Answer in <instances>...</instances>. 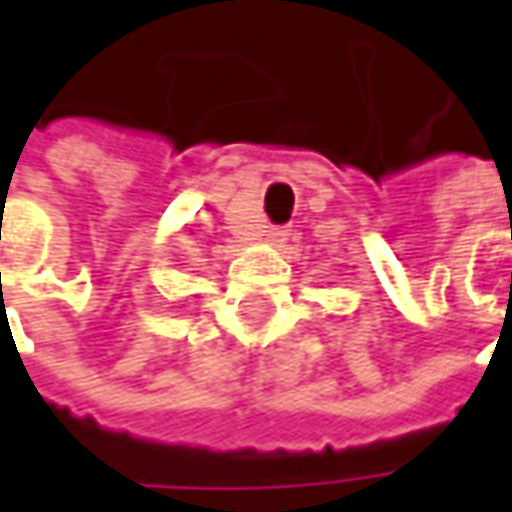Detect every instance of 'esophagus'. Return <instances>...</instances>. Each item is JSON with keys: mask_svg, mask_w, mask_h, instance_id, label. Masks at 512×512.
Listing matches in <instances>:
<instances>
[{"mask_svg": "<svg viewBox=\"0 0 512 512\" xmlns=\"http://www.w3.org/2000/svg\"><path fill=\"white\" fill-rule=\"evenodd\" d=\"M285 236H288V233H285V230H270L268 233V242H285Z\"/></svg>", "mask_w": 512, "mask_h": 512, "instance_id": "34e87169", "label": "esophagus"}]
</instances>
